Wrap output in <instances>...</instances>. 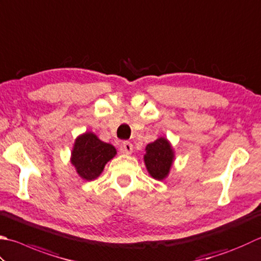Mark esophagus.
Segmentation results:
<instances>
[{
	"mask_svg": "<svg viewBox=\"0 0 261 261\" xmlns=\"http://www.w3.org/2000/svg\"><path fill=\"white\" fill-rule=\"evenodd\" d=\"M122 151H123L126 155H131L132 151H134V146H132L131 142L125 141V142H123V145H122Z\"/></svg>",
	"mask_w": 261,
	"mask_h": 261,
	"instance_id": "esophagus-1",
	"label": "esophagus"
}]
</instances>
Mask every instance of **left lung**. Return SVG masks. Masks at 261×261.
Instances as JSON below:
<instances>
[{"label": "left lung", "instance_id": "8db88e82", "mask_svg": "<svg viewBox=\"0 0 261 261\" xmlns=\"http://www.w3.org/2000/svg\"><path fill=\"white\" fill-rule=\"evenodd\" d=\"M144 162L149 175L158 181H163L170 174L175 160L174 149L166 138L161 137L146 146Z\"/></svg>", "mask_w": 261, "mask_h": 261}]
</instances>
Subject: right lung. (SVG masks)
<instances>
[{
  "mask_svg": "<svg viewBox=\"0 0 261 261\" xmlns=\"http://www.w3.org/2000/svg\"><path fill=\"white\" fill-rule=\"evenodd\" d=\"M115 155L113 145L101 141L94 132L88 131L75 138L70 161L80 177L91 181L101 174L107 162Z\"/></svg>",
  "mask_w": 261,
  "mask_h": 261,
  "instance_id": "obj_1",
  "label": "right lung"
}]
</instances>
